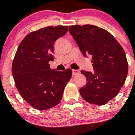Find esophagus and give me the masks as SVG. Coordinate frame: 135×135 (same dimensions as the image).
Returning a JSON list of instances; mask_svg holds the SVG:
<instances>
[{
  "instance_id": "1",
  "label": "esophagus",
  "mask_w": 135,
  "mask_h": 135,
  "mask_svg": "<svg viewBox=\"0 0 135 135\" xmlns=\"http://www.w3.org/2000/svg\"><path fill=\"white\" fill-rule=\"evenodd\" d=\"M80 73V71L78 70H72V74L74 76V75H77Z\"/></svg>"
}]
</instances>
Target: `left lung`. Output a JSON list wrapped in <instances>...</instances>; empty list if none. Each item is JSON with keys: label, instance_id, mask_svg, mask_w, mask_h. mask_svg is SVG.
Instances as JSON below:
<instances>
[{"label": "left lung", "instance_id": "8db88e82", "mask_svg": "<svg viewBox=\"0 0 135 135\" xmlns=\"http://www.w3.org/2000/svg\"><path fill=\"white\" fill-rule=\"evenodd\" d=\"M84 57L92 55L94 72L82 70L86 84L80 93L86 102L103 105L115 97L124 84L128 66L126 54L116 39L105 30L93 25L69 26Z\"/></svg>", "mask_w": 135, "mask_h": 135}]
</instances>
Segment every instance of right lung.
<instances>
[{
  "label": "right lung",
  "instance_id": "right-lung-1",
  "mask_svg": "<svg viewBox=\"0 0 135 135\" xmlns=\"http://www.w3.org/2000/svg\"><path fill=\"white\" fill-rule=\"evenodd\" d=\"M68 26H48L27 34L19 45L12 64L16 88L32 107L46 110L61 101L72 74L50 68L56 40L66 34Z\"/></svg>",
  "mask_w": 135,
  "mask_h": 135
}]
</instances>
